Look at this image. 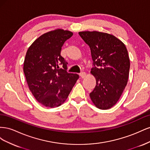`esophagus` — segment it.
I'll return each instance as SVG.
<instances>
[{
	"label": "esophagus",
	"instance_id": "obj_1",
	"mask_svg": "<svg viewBox=\"0 0 150 150\" xmlns=\"http://www.w3.org/2000/svg\"><path fill=\"white\" fill-rule=\"evenodd\" d=\"M79 76L81 77V78H84V77L86 76V73H85L84 72H80V73H79Z\"/></svg>",
	"mask_w": 150,
	"mask_h": 150
}]
</instances>
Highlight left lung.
Returning a JSON list of instances; mask_svg holds the SVG:
<instances>
[{"instance_id":"left-lung-1","label":"left lung","mask_w":150,"mask_h":150,"mask_svg":"<svg viewBox=\"0 0 150 150\" xmlns=\"http://www.w3.org/2000/svg\"><path fill=\"white\" fill-rule=\"evenodd\" d=\"M90 47L92 74L96 85L89 94L94 105L108 110L119 100L128 83L130 67L125 45L114 35L100 32L79 33Z\"/></svg>"}]
</instances>
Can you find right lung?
Returning <instances> with one entry per match:
<instances>
[{"mask_svg":"<svg viewBox=\"0 0 150 150\" xmlns=\"http://www.w3.org/2000/svg\"><path fill=\"white\" fill-rule=\"evenodd\" d=\"M72 34L62 29L49 32L27 51L24 62L27 83L37 101L46 107L61 106L79 78L77 74L67 72V62L61 56L63 44Z\"/></svg>","mask_w":150,"mask_h":150,"instance_id":"obj_1","label":"right lung"}]
</instances>
